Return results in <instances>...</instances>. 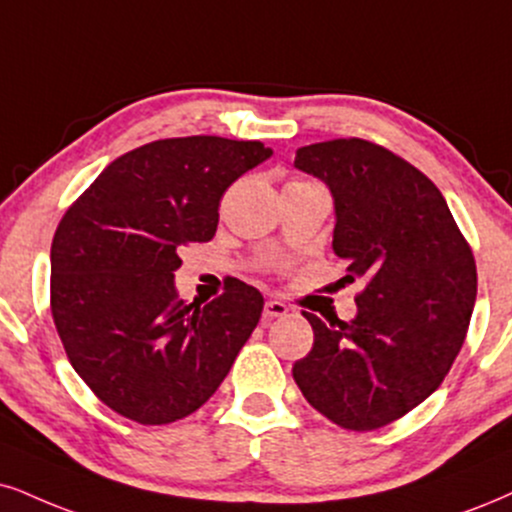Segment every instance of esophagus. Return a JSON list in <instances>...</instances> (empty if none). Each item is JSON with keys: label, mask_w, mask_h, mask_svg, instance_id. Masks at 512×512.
<instances>
[{"label": "esophagus", "mask_w": 512, "mask_h": 512, "mask_svg": "<svg viewBox=\"0 0 512 512\" xmlns=\"http://www.w3.org/2000/svg\"><path fill=\"white\" fill-rule=\"evenodd\" d=\"M287 313H289V306L282 304V301H277V299H270V301H266V306H263V318L266 320L285 318Z\"/></svg>", "instance_id": "esophagus-1"}]
</instances>
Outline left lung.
Here are the masks:
<instances>
[{
    "mask_svg": "<svg viewBox=\"0 0 512 512\" xmlns=\"http://www.w3.org/2000/svg\"><path fill=\"white\" fill-rule=\"evenodd\" d=\"M294 166L330 187L332 249L344 280H363L351 323L313 327V349L292 375L334 425L380 430L444 382L465 342L477 266L437 185L368 140H330L296 151Z\"/></svg>",
    "mask_w": 512,
    "mask_h": 512,
    "instance_id": "1",
    "label": "left lung"
}]
</instances>
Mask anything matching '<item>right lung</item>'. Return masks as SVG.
I'll return each mask as SVG.
<instances>
[{
	"mask_svg": "<svg viewBox=\"0 0 512 512\" xmlns=\"http://www.w3.org/2000/svg\"><path fill=\"white\" fill-rule=\"evenodd\" d=\"M261 142L213 135L156 140L104 168L52 242V315L63 349L97 399L140 425L204 406L263 311L239 280L211 304L175 289L178 251L216 235L225 189L270 159Z\"/></svg>",
	"mask_w": 512,
	"mask_h": 512,
	"instance_id": "right-lung-1",
	"label": "right lung"
}]
</instances>
